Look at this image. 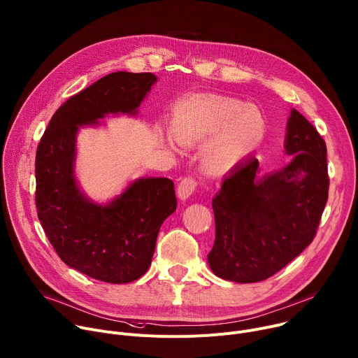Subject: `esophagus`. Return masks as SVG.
Here are the masks:
<instances>
[{
	"label": "esophagus",
	"instance_id": "34e87169",
	"mask_svg": "<svg viewBox=\"0 0 358 358\" xmlns=\"http://www.w3.org/2000/svg\"><path fill=\"white\" fill-rule=\"evenodd\" d=\"M197 185H199V182H197V180L194 178V177H191V176L184 177V178L180 181L178 187H177L178 197H180L181 200H187V199L191 196V194H192L194 191H196Z\"/></svg>",
	"mask_w": 358,
	"mask_h": 358
}]
</instances>
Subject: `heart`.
<instances>
[{
  "label": "heart",
  "instance_id": "heart-1",
  "mask_svg": "<svg viewBox=\"0 0 358 358\" xmlns=\"http://www.w3.org/2000/svg\"><path fill=\"white\" fill-rule=\"evenodd\" d=\"M266 120L257 107L208 96L185 101L174 108L171 134L182 145L199 144L214 136L203 154L208 173L231 170L263 140Z\"/></svg>",
  "mask_w": 358,
  "mask_h": 358
}]
</instances>
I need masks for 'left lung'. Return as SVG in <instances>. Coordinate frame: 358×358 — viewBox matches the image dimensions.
<instances>
[{"label":"left lung","instance_id":"left-lung-1","mask_svg":"<svg viewBox=\"0 0 358 358\" xmlns=\"http://www.w3.org/2000/svg\"><path fill=\"white\" fill-rule=\"evenodd\" d=\"M285 152L294 158L278 173L259 177L258 159L250 157L224 178L213 200L215 241L208 264L215 275L267 280L314 240L329 199L327 147L297 110L288 118Z\"/></svg>","mask_w":358,"mask_h":358}]
</instances>
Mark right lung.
Returning a JSON list of instances; mask_svg holds the SVG:
<instances>
[{"label": "right lung", "instance_id": "add662e5", "mask_svg": "<svg viewBox=\"0 0 358 358\" xmlns=\"http://www.w3.org/2000/svg\"><path fill=\"white\" fill-rule=\"evenodd\" d=\"M157 77L118 71L70 96L52 115L36 154V206L64 263L111 284L131 282L151 264L161 224L177 208L174 182L141 178L110 204L96 206L74 178L78 125L113 113L136 114Z\"/></svg>", "mask_w": 358, "mask_h": 358}]
</instances>
